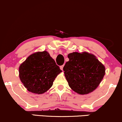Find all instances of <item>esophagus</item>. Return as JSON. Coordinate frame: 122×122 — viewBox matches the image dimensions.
Masks as SVG:
<instances>
[{
    "label": "esophagus",
    "instance_id": "1",
    "mask_svg": "<svg viewBox=\"0 0 122 122\" xmlns=\"http://www.w3.org/2000/svg\"><path fill=\"white\" fill-rule=\"evenodd\" d=\"M63 67H64V65L60 66V68H61V70H63Z\"/></svg>",
    "mask_w": 122,
    "mask_h": 122
}]
</instances>
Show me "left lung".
<instances>
[{"instance_id":"8db88e82","label":"left lung","mask_w":122,"mask_h":122,"mask_svg":"<svg viewBox=\"0 0 122 122\" xmlns=\"http://www.w3.org/2000/svg\"><path fill=\"white\" fill-rule=\"evenodd\" d=\"M68 58L63 71L69 86L80 94L92 92L103 79L105 66L93 54L87 52H73Z\"/></svg>"}]
</instances>
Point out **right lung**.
<instances>
[{
	"label": "right lung",
	"instance_id": "obj_1",
	"mask_svg": "<svg viewBox=\"0 0 122 122\" xmlns=\"http://www.w3.org/2000/svg\"><path fill=\"white\" fill-rule=\"evenodd\" d=\"M61 72L54 60L46 51L31 54L19 67L21 81L29 92L43 94L53 84Z\"/></svg>",
	"mask_w": 122,
	"mask_h": 122
}]
</instances>
